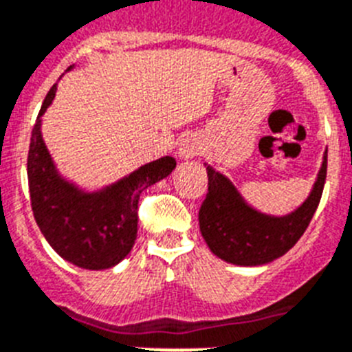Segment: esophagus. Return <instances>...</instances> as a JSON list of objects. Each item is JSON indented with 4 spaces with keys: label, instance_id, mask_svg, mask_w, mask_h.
<instances>
[{
    "label": "esophagus",
    "instance_id": "34e87169",
    "mask_svg": "<svg viewBox=\"0 0 352 352\" xmlns=\"http://www.w3.org/2000/svg\"><path fill=\"white\" fill-rule=\"evenodd\" d=\"M203 149H205V144H203V140L199 139V135L196 133L183 135V139L178 147L179 160H192V158L199 156L201 153H203Z\"/></svg>",
    "mask_w": 352,
    "mask_h": 352
}]
</instances>
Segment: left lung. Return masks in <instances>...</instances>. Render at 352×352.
<instances>
[{
	"mask_svg": "<svg viewBox=\"0 0 352 352\" xmlns=\"http://www.w3.org/2000/svg\"><path fill=\"white\" fill-rule=\"evenodd\" d=\"M208 194L199 210V230L206 245L221 260L240 267L274 262L296 245L319 206L327 169V149L314 187L301 205L285 215L258 210L244 199L228 176L205 164Z\"/></svg>",
	"mask_w": 352,
	"mask_h": 352,
	"instance_id": "1",
	"label": "left lung"
}]
</instances>
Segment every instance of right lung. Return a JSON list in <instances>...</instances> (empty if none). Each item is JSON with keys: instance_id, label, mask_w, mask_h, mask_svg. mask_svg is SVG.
<instances>
[{"instance_id": "add662e5", "label": "right lung", "mask_w": 352, "mask_h": 352, "mask_svg": "<svg viewBox=\"0 0 352 352\" xmlns=\"http://www.w3.org/2000/svg\"><path fill=\"white\" fill-rule=\"evenodd\" d=\"M55 94L56 83L42 103L30 140L28 185L33 217L44 239L65 262L87 270L110 269L130 254L137 240V206L142 190L167 178L176 160L164 156L101 188L80 187L60 173L42 139V116Z\"/></svg>"}]
</instances>
